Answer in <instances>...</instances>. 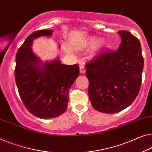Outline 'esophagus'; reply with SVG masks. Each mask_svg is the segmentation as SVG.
<instances>
[{"instance_id":"obj_1","label":"esophagus","mask_w":152,"mask_h":152,"mask_svg":"<svg viewBox=\"0 0 152 152\" xmlns=\"http://www.w3.org/2000/svg\"><path fill=\"white\" fill-rule=\"evenodd\" d=\"M80 72L82 74H84L85 73V67H84L83 65H80Z\"/></svg>"}]
</instances>
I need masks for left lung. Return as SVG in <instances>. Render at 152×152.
Segmentation results:
<instances>
[{
    "label": "left lung",
    "mask_w": 152,
    "mask_h": 152,
    "mask_svg": "<svg viewBox=\"0 0 152 152\" xmlns=\"http://www.w3.org/2000/svg\"><path fill=\"white\" fill-rule=\"evenodd\" d=\"M121 44L86 65L89 98L96 110L116 113L132 104L141 85L144 61L139 40L130 32L120 31Z\"/></svg>",
    "instance_id": "1"
}]
</instances>
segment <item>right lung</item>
I'll return each instance as SVG.
<instances>
[{
  "label": "right lung",
  "instance_id": "right-lung-1",
  "mask_svg": "<svg viewBox=\"0 0 152 152\" xmlns=\"http://www.w3.org/2000/svg\"><path fill=\"white\" fill-rule=\"evenodd\" d=\"M53 33V30L33 33L18 49L15 57V79L20 98L28 111L41 119L54 118L65 113L69 90L79 75L77 64H62L58 56L44 61L34 53V39L51 37Z\"/></svg>",
  "mask_w": 152,
  "mask_h": 152
}]
</instances>
